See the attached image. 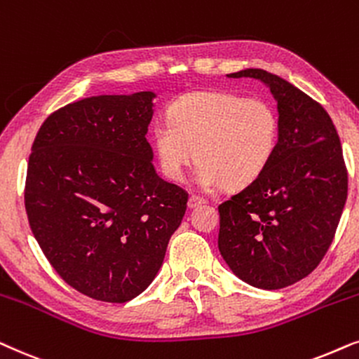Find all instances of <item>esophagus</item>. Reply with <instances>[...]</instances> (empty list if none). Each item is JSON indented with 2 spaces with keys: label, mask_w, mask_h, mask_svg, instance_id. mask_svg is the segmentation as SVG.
Segmentation results:
<instances>
[{
  "label": "esophagus",
  "mask_w": 359,
  "mask_h": 359,
  "mask_svg": "<svg viewBox=\"0 0 359 359\" xmlns=\"http://www.w3.org/2000/svg\"><path fill=\"white\" fill-rule=\"evenodd\" d=\"M205 202H207V200L198 197V195H190V197H189V208H197V207H200V205H203Z\"/></svg>",
  "instance_id": "obj_1"
}]
</instances>
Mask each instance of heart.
<instances>
[{
  "label": "heart",
  "mask_w": 359,
  "mask_h": 359,
  "mask_svg": "<svg viewBox=\"0 0 359 359\" xmlns=\"http://www.w3.org/2000/svg\"><path fill=\"white\" fill-rule=\"evenodd\" d=\"M151 131L159 169L180 182L195 161L197 182L205 189L250 185L274 159L279 114L264 98L233 92H192L179 97Z\"/></svg>",
  "instance_id": "heart-1"
}]
</instances>
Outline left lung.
<instances>
[{"instance_id":"obj_1","label":"left lung","mask_w":359,"mask_h":359,"mask_svg":"<svg viewBox=\"0 0 359 359\" xmlns=\"http://www.w3.org/2000/svg\"><path fill=\"white\" fill-rule=\"evenodd\" d=\"M226 76L264 83L280 130L269 167L218 207V250L246 284L284 289L320 264L335 236L348 195L341 142L322 104L287 80L261 69Z\"/></svg>"}]
</instances>
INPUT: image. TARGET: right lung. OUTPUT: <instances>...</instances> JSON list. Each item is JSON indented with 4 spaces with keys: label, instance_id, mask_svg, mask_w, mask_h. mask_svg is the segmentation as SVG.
I'll list each match as a JSON object with an SVG mask.
<instances>
[{
    "label": "right lung",
    "instance_id": "obj_1",
    "mask_svg": "<svg viewBox=\"0 0 359 359\" xmlns=\"http://www.w3.org/2000/svg\"><path fill=\"white\" fill-rule=\"evenodd\" d=\"M154 92L98 95L57 109L37 133L26 177L27 218L70 287L123 304L159 272L187 194L152 165Z\"/></svg>",
    "mask_w": 359,
    "mask_h": 359
}]
</instances>
